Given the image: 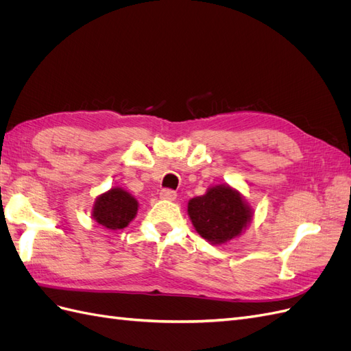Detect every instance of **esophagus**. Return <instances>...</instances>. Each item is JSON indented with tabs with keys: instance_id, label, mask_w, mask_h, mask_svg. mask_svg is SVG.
Listing matches in <instances>:
<instances>
[{
	"instance_id": "esophagus-1",
	"label": "esophagus",
	"mask_w": 351,
	"mask_h": 351,
	"mask_svg": "<svg viewBox=\"0 0 351 351\" xmlns=\"http://www.w3.org/2000/svg\"><path fill=\"white\" fill-rule=\"evenodd\" d=\"M159 197L164 200H174L177 197V193L171 189H162L161 193H159Z\"/></svg>"
}]
</instances>
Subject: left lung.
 Returning a JSON list of instances; mask_svg holds the SVG:
<instances>
[{"label": "left lung", "instance_id": "1", "mask_svg": "<svg viewBox=\"0 0 351 351\" xmlns=\"http://www.w3.org/2000/svg\"><path fill=\"white\" fill-rule=\"evenodd\" d=\"M187 214L200 237L212 244L239 237L253 219L246 199L228 184L210 186L205 195L190 199Z\"/></svg>", "mask_w": 351, "mask_h": 351}]
</instances>
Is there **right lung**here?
<instances>
[{
  "label": "right lung",
  "mask_w": 351,
  "mask_h": 351,
  "mask_svg": "<svg viewBox=\"0 0 351 351\" xmlns=\"http://www.w3.org/2000/svg\"><path fill=\"white\" fill-rule=\"evenodd\" d=\"M139 204L132 193L121 187H112L95 199L92 218L108 230L125 228L134 219Z\"/></svg>",
  "instance_id": "add662e5"
}]
</instances>
